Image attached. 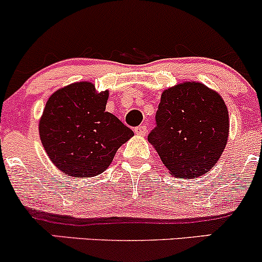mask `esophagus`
Masks as SVG:
<instances>
[{
    "label": "esophagus",
    "instance_id": "1",
    "mask_svg": "<svg viewBox=\"0 0 262 262\" xmlns=\"http://www.w3.org/2000/svg\"><path fill=\"white\" fill-rule=\"evenodd\" d=\"M146 131H147V127L145 125H140L135 128V134L140 135V136H144V135L146 134Z\"/></svg>",
    "mask_w": 262,
    "mask_h": 262
}]
</instances>
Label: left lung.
<instances>
[{
	"label": "left lung",
	"mask_w": 262,
	"mask_h": 262,
	"mask_svg": "<svg viewBox=\"0 0 262 262\" xmlns=\"http://www.w3.org/2000/svg\"><path fill=\"white\" fill-rule=\"evenodd\" d=\"M156 126L147 140L170 174L202 177L222 155L228 140V111L217 92L184 82L161 94Z\"/></svg>",
	"instance_id": "1"
}]
</instances>
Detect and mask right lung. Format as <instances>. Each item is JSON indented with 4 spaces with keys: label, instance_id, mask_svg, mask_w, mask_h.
I'll list each match as a JSON object with an SVG mask.
<instances>
[{
    "label": "right lung",
    "instance_id": "obj_1",
    "mask_svg": "<svg viewBox=\"0 0 262 262\" xmlns=\"http://www.w3.org/2000/svg\"><path fill=\"white\" fill-rule=\"evenodd\" d=\"M108 91L78 82L50 96L39 122L40 140L54 165L68 177L91 178L112 163L134 132L106 112Z\"/></svg>",
    "mask_w": 262,
    "mask_h": 262
}]
</instances>
